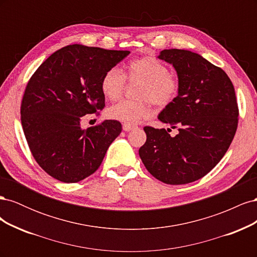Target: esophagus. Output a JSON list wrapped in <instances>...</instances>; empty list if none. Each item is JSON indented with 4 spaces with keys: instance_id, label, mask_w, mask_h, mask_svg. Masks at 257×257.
Listing matches in <instances>:
<instances>
[{
    "instance_id": "esophagus-1",
    "label": "esophagus",
    "mask_w": 257,
    "mask_h": 257,
    "mask_svg": "<svg viewBox=\"0 0 257 257\" xmlns=\"http://www.w3.org/2000/svg\"><path fill=\"white\" fill-rule=\"evenodd\" d=\"M122 128H123V131H125V132H130V131H132V130H134V128H136V126H133V125H130V124H123V126H122Z\"/></svg>"
}]
</instances>
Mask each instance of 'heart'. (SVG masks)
<instances>
[{"mask_svg": "<svg viewBox=\"0 0 257 257\" xmlns=\"http://www.w3.org/2000/svg\"><path fill=\"white\" fill-rule=\"evenodd\" d=\"M126 79L139 82L137 100H121L108 108L106 115L124 124H136L151 114V106L164 107L173 103L179 94L180 82L178 77L168 72L167 66L153 56L132 60L125 66L124 74L118 67H112L103 75L100 91L108 100H116L123 93Z\"/></svg>", "mask_w": 257, "mask_h": 257, "instance_id": "obj_1", "label": "heart"}]
</instances>
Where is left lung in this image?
Listing matches in <instances>:
<instances>
[{
	"instance_id": "8db88e82",
	"label": "left lung",
	"mask_w": 257,
	"mask_h": 257,
	"mask_svg": "<svg viewBox=\"0 0 257 257\" xmlns=\"http://www.w3.org/2000/svg\"><path fill=\"white\" fill-rule=\"evenodd\" d=\"M159 59L173 64L180 82L178 96L159 120L179 133L172 137L165 128L145 126L139 157L158 180L186 184L206 176L228 150L238 125L235 89L222 68L198 53L165 49Z\"/></svg>"
}]
</instances>
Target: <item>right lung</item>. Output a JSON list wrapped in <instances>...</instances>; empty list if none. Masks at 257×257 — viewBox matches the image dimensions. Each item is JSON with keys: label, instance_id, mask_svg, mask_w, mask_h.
Segmentation results:
<instances>
[{"label": "right lung", "instance_id": "right-lung-1", "mask_svg": "<svg viewBox=\"0 0 257 257\" xmlns=\"http://www.w3.org/2000/svg\"><path fill=\"white\" fill-rule=\"evenodd\" d=\"M128 54L68 45L43 62L29 80L21 102L22 128L37 164L57 180L75 183L95 173L120 135L119 121L87 130L80 121L105 107L102 77Z\"/></svg>", "mask_w": 257, "mask_h": 257}]
</instances>
